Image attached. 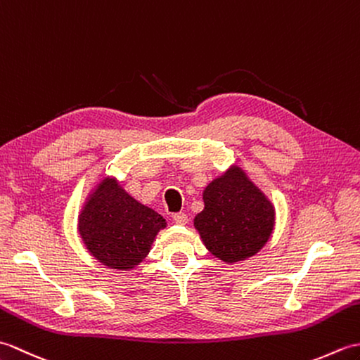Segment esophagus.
Masks as SVG:
<instances>
[{"mask_svg":"<svg viewBox=\"0 0 360 360\" xmlns=\"http://www.w3.org/2000/svg\"><path fill=\"white\" fill-rule=\"evenodd\" d=\"M173 221H174L176 224L184 226V224H187L188 218H187V215H186L184 212H176V213H173Z\"/></svg>","mask_w":360,"mask_h":360,"instance_id":"34e87169","label":"esophagus"}]
</instances>
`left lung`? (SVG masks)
<instances>
[{"mask_svg":"<svg viewBox=\"0 0 360 360\" xmlns=\"http://www.w3.org/2000/svg\"><path fill=\"white\" fill-rule=\"evenodd\" d=\"M195 227L213 255L233 263L255 255L269 240L274 209L240 172H229L204 190Z\"/></svg>","mask_w":360,"mask_h":360,"instance_id":"left-lung-1","label":"left lung"}]
</instances>
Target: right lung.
<instances>
[{
    "label": "right lung",
    "mask_w": 360,
    "mask_h": 360,
    "mask_svg": "<svg viewBox=\"0 0 360 360\" xmlns=\"http://www.w3.org/2000/svg\"><path fill=\"white\" fill-rule=\"evenodd\" d=\"M165 219L105 179L79 219V232L88 250L112 269H131L150 252Z\"/></svg>",
    "instance_id": "1"
}]
</instances>
